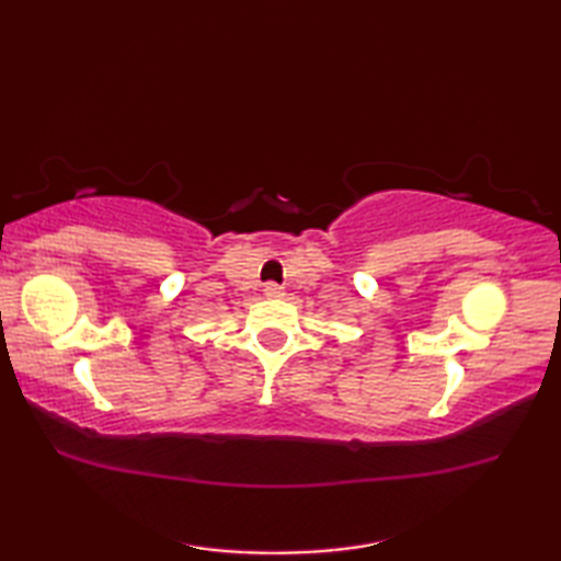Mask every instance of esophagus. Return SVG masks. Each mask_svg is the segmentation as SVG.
<instances>
[{
	"label": "esophagus",
	"mask_w": 561,
	"mask_h": 561,
	"mask_svg": "<svg viewBox=\"0 0 561 561\" xmlns=\"http://www.w3.org/2000/svg\"><path fill=\"white\" fill-rule=\"evenodd\" d=\"M265 296H270V299H279V296H284V289L279 287V284H274V282H270V284H265Z\"/></svg>",
	"instance_id": "obj_1"
}]
</instances>
